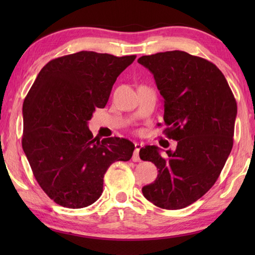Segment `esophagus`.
I'll use <instances>...</instances> for the list:
<instances>
[{
	"mask_svg": "<svg viewBox=\"0 0 255 255\" xmlns=\"http://www.w3.org/2000/svg\"><path fill=\"white\" fill-rule=\"evenodd\" d=\"M141 147H142L141 143H138V142L134 143V152H133V155H132V160L134 162H139L140 161L139 151H140V149H141Z\"/></svg>",
	"mask_w": 255,
	"mask_h": 255,
	"instance_id": "esophagus-1",
	"label": "esophagus"
}]
</instances>
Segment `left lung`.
<instances>
[{
  "instance_id": "obj_1",
  "label": "left lung",
  "mask_w": 255,
  "mask_h": 255,
  "mask_svg": "<svg viewBox=\"0 0 255 255\" xmlns=\"http://www.w3.org/2000/svg\"><path fill=\"white\" fill-rule=\"evenodd\" d=\"M163 97L164 133L175 150L140 149V159L158 167L143 196L163 209H182L213 187L234 145L237 102L223 72L206 59L174 50L142 56Z\"/></svg>"
}]
</instances>
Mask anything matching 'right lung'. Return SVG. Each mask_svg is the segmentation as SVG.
Masks as SVG:
<instances>
[{"label":"right lung","mask_w":255,"mask_h":255,"mask_svg":"<svg viewBox=\"0 0 255 255\" xmlns=\"http://www.w3.org/2000/svg\"><path fill=\"white\" fill-rule=\"evenodd\" d=\"M134 59L94 51L53 59L25 97L21 145L38 184L58 205L75 209L95 203L108 167L132 156L131 141L94 138L88 124Z\"/></svg>","instance_id":"add662e5"}]
</instances>
